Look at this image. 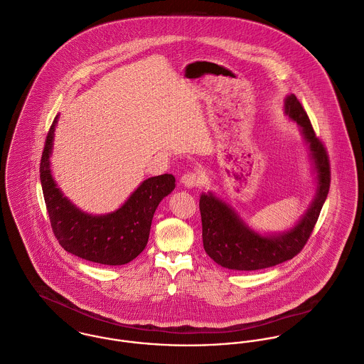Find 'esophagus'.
<instances>
[{"mask_svg":"<svg viewBox=\"0 0 364 364\" xmlns=\"http://www.w3.org/2000/svg\"><path fill=\"white\" fill-rule=\"evenodd\" d=\"M180 181H181V184H183L184 187H187V188H193V187H197V186L201 184L200 176H198L197 173H193V171L186 173V174L181 177Z\"/></svg>","mask_w":364,"mask_h":364,"instance_id":"esophagus-1","label":"esophagus"}]
</instances>
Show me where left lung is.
Returning a JSON list of instances; mask_svg holds the SVG:
<instances>
[{
  "label": "left lung",
  "mask_w": 364,
  "mask_h": 364,
  "mask_svg": "<svg viewBox=\"0 0 364 364\" xmlns=\"http://www.w3.org/2000/svg\"><path fill=\"white\" fill-rule=\"evenodd\" d=\"M284 112L299 125L309 149L316 188L308 210L291 229L282 233L262 235L253 230L230 204L211 191L200 197L203 242L207 255L219 266L230 270L252 272L273 267L298 255L309 239L321 214L331 186V167L326 150L315 136L311 121L294 94L284 100Z\"/></svg>",
  "instance_id": "1"
}]
</instances>
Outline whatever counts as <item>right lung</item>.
I'll return each instance as SVG.
<instances>
[{
  "label": "right lung",
  "mask_w": 364,
  "mask_h": 364,
  "mask_svg": "<svg viewBox=\"0 0 364 364\" xmlns=\"http://www.w3.org/2000/svg\"><path fill=\"white\" fill-rule=\"evenodd\" d=\"M55 118L41 160V183L50 225L60 246L74 256L107 266L132 262L145 249L150 225L160 201L176 187L173 174L146 178L114 213L92 215L77 208L58 187L50 156L55 139Z\"/></svg>",
  "instance_id": "obj_1"
}]
</instances>
